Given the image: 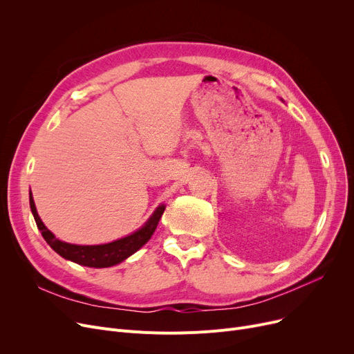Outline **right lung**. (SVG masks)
<instances>
[{"label": "right lung", "mask_w": 354, "mask_h": 354, "mask_svg": "<svg viewBox=\"0 0 354 354\" xmlns=\"http://www.w3.org/2000/svg\"><path fill=\"white\" fill-rule=\"evenodd\" d=\"M165 207H166L165 203H162V205H159L153 211V214L149 216V219L139 230L120 239L111 241V243L100 244V245H77V244L64 243V241L59 239L44 225V222L39 216V212H37L32 194L30 191V208L35 219L37 228L41 231V235L46 239V243L64 259H68V261H73L79 266L91 267V268H107V267L118 266L130 255H133L138 250H140L153 235L158 227V222L165 211Z\"/></svg>", "instance_id": "obj_1"}]
</instances>
